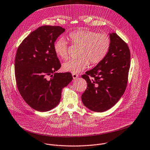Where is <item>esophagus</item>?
<instances>
[{"instance_id":"1","label":"esophagus","mask_w":150,"mask_h":150,"mask_svg":"<svg viewBox=\"0 0 150 150\" xmlns=\"http://www.w3.org/2000/svg\"><path fill=\"white\" fill-rule=\"evenodd\" d=\"M78 75L76 74H72V77H73V79H76L78 77Z\"/></svg>"}]
</instances>
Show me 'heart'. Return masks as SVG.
Returning <instances> with one entry per match:
<instances>
[{
  "mask_svg": "<svg viewBox=\"0 0 150 150\" xmlns=\"http://www.w3.org/2000/svg\"><path fill=\"white\" fill-rule=\"evenodd\" d=\"M68 38L71 44L80 47L78 59L69 60L62 64L64 71L79 74L85 71L90 62L96 65L102 62L107 55L110 47V39L105 33H98L89 30H77L71 32ZM55 54L63 60L69 58L67 42L58 39L54 44Z\"/></svg>",
  "mask_w": 150,
  "mask_h": 150,
  "instance_id": "heart-1",
  "label": "heart"
}]
</instances>
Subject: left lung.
Returning <instances> with one entry per match:
<instances>
[{
    "mask_svg": "<svg viewBox=\"0 0 150 150\" xmlns=\"http://www.w3.org/2000/svg\"><path fill=\"white\" fill-rule=\"evenodd\" d=\"M110 47L104 59L82 75L87 88L82 101L89 109L103 112L112 108L125 93L130 67V51L116 33L110 34Z\"/></svg>",
    "mask_w": 150,
    "mask_h": 150,
    "instance_id": "left-lung-1",
    "label": "left lung"
}]
</instances>
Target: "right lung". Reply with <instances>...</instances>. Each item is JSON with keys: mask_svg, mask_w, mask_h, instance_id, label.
<instances>
[{"mask_svg": "<svg viewBox=\"0 0 150 150\" xmlns=\"http://www.w3.org/2000/svg\"><path fill=\"white\" fill-rule=\"evenodd\" d=\"M65 30L60 26L40 27L17 48L14 62L17 87L24 100L35 110L46 112L56 107L62 88L73 79L69 72H55L61 65L54 44Z\"/></svg>", "mask_w": 150, "mask_h": 150, "instance_id": "right-lung-1", "label": "right lung"}]
</instances>
